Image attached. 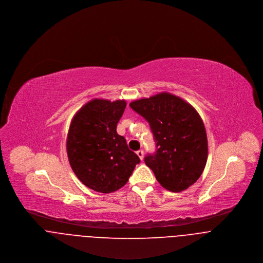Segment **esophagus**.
I'll use <instances>...</instances> for the list:
<instances>
[{"instance_id":"obj_1","label":"esophagus","mask_w":263,"mask_h":263,"mask_svg":"<svg viewBox=\"0 0 263 263\" xmlns=\"http://www.w3.org/2000/svg\"><path fill=\"white\" fill-rule=\"evenodd\" d=\"M136 154H137V156H138V158H140V159H141V160H142V159H143V158H144V152H143V151H142V149H140V151H138V152H137V153H136Z\"/></svg>"}]
</instances>
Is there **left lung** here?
Here are the masks:
<instances>
[{
	"mask_svg": "<svg viewBox=\"0 0 263 263\" xmlns=\"http://www.w3.org/2000/svg\"><path fill=\"white\" fill-rule=\"evenodd\" d=\"M130 107L149 123L157 152L144 161L158 183L172 192L193 185L205 167L209 153L205 127L197 110L167 92L134 101Z\"/></svg>",
	"mask_w": 263,
	"mask_h": 263,
	"instance_id": "obj_1",
	"label": "left lung"
}]
</instances>
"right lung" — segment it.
I'll use <instances>...</instances> for the list:
<instances>
[{
    "mask_svg": "<svg viewBox=\"0 0 263 263\" xmlns=\"http://www.w3.org/2000/svg\"><path fill=\"white\" fill-rule=\"evenodd\" d=\"M125 101L92 100L74 116L67 136V155L77 178L88 188L110 193L122 188L140 159L117 133Z\"/></svg>",
    "mask_w": 263,
    "mask_h": 263,
    "instance_id": "right-lung-1",
    "label": "right lung"
}]
</instances>
